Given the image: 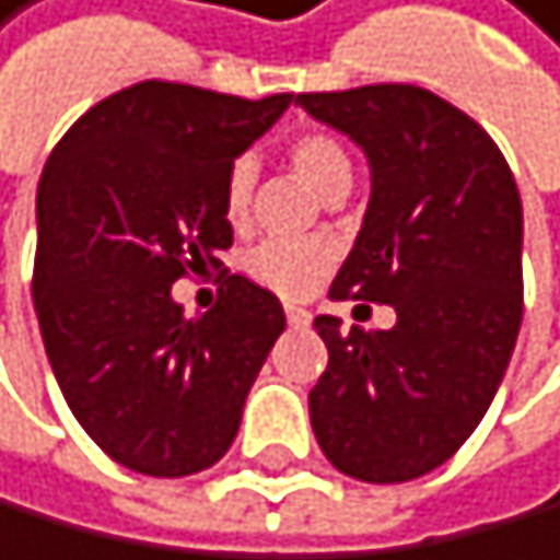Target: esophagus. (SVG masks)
<instances>
[{"instance_id":"34e87169","label":"esophagus","mask_w":560,"mask_h":560,"mask_svg":"<svg viewBox=\"0 0 560 560\" xmlns=\"http://www.w3.org/2000/svg\"><path fill=\"white\" fill-rule=\"evenodd\" d=\"M285 317H289V325L292 328H303V325H311V311H303V307H285Z\"/></svg>"}]
</instances>
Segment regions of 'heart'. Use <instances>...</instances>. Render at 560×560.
Returning a JSON list of instances; mask_svg holds the SVG:
<instances>
[{
	"mask_svg": "<svg viewBox=\"0 0 560 560\" xmlns=\"http://www.w3.org/2000/svg\"><path fill=\"white\" fill-rule=\"evenodd\" d=\"M289 160L300 178L322 199L336 192H350V182H353L350 156L342 153V145L331 142L328 135H300L289 149ZM253 182H257V164H253L249 156H238L229 167V174H224L221 207H224V218H229V224H235V229L246 224L249 218ZM331 260H336V253H331V246L317 243V238H264V243H257L246 253L243 268L257 285L292 300L322 282L331 268Z\"/></svg>",
	"mask_w": 560,
	"mask_h": 560,
	"instance_id": "1",
	"label": "heart"
}]
</instances>
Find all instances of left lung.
Masks as SVG:
<instances>
[{"mask_svg":"<svg viewBox=\"0 0 560 560\" xmlns=\"http://www.w3.org/2000/svg\"><path fill=\"white\" fill-rule=\"evenodd\" d=\"M361 145L372 196L331 300L389 303L386 331L317 314L328 368L317 446L342 476L407 482L457 454L500 389L522 328V196L468 114L415 84L296 95Z\"/></svg>","mask_w":560,"mask_h":560,"instance_id":"8db88e82","label":"left lung"}]
</instances>
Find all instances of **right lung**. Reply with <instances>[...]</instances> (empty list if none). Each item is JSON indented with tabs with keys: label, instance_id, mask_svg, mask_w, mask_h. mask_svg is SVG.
<instances>
[{
	"label": "right lung",
	"instance_id": "obj_1",
	"mask_svg": "<svg viewBox=\"0 0 560 560\" xmlns=\"http://www.w3.org/2000/svg\"><path fill=\"white\" fill-rule=\"evenodd\" d=\"M292 95L238 100L139 81L78 117L38 182L35 314L81 429L117 465L196 476L229 454L285 311L224 275L218 303L185 317L171 285L221 268L232 246L224 174Z\"/></svg>",
	"mask_w": 560,
	"mask_h": 560
}]
</instances>
